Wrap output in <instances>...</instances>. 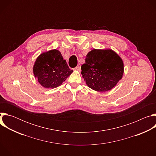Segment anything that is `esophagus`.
<instances>
[{
  "instance_id": "esophagus-1",
  "label": "esophagus",
  "mask_w": 156,
  "mask_h": 156,
  "mask_svg": "<svg viewBox=\"0 0 156 156\" xmlns=\"http://www.w3.org/2000/svg\"><path fill=\"white\" fill-rule=\"evenodd\" d=\"M74 70H76V71H78V72H80L81 71L80 66H76V67H75L74 69Z\"/></svg>"
}]
</instances>
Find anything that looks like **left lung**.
Listing matches in <instances>:
<instances>
[{
	"instance_id": "left-lung-1",
	"label": "left lung",
	"mask_w": 156,
	"mask_h": 156,
	"mask_svg": "<svg viewBox=\"0 0 156 156\" xmlns=\"http://www.w3.org/2000/svg\"><path fill=\"white\" fill-rule=\"evenodd\" d=\"M81 74L87 86L98 92L113 89L122 80L124 73L122 58L110 49H94L89 52Z\"/></svg>"
}]
</instances>
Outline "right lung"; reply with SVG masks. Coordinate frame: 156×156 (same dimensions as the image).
Segmentation results:
<instances>
[{"label":"right lung","instance_id":"1","mask_svg":"<svg viewBox=\"0 0 156 156\" xmlns=\"http://www.w3.org/2000/svg\"><path fill=\"white\" fill-rule=\"evenodd\" d=\"M35 78L45 88H55L63 83L72 73L61 52L52 49L41 54L33 67Z\"/></svg>","mask_w":156,"mask_h":156}]
</instances>
